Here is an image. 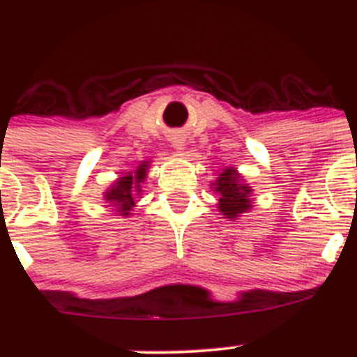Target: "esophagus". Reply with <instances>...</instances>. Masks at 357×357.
I'll list each match as a JSON object with an SVG mask.
<instances>
[{
  "label": "esophagus",
  "instance_id": "obj_1",
  "mask_svg": "<svg viewBox=\"0 0 357 357\" xmlns=\"http://www.w3.org/2000/svg\"><path fill=\"white\" fill-rule=\"evenodd\" d=\"M173 148H175L176 151H184L185 150V144H184V139H181V137H175V139L172 141Z\"/></svg>",
  "mask_w": 357,
  "mask_h": 357
}]
</instances>
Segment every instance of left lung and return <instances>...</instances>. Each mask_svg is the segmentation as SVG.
Returning <instances> with one entry per match:
<instances>
[{"label": "left lung", "instance_id": "1", "mask_svg": "<svg viewBox=\"0 0 357 357\" xmlns=\"http://www.w3.org/2000/svg\"><path fill=\"white\" fill-rule=\"evenodd\" d=\"M211 189L218 195V211L227 220H238L254 207V189L247 184L238 168L227 166L218 173L216 181L211 182Z\"/></svg>", "mask_w": 357, "mask_h": 357}]
</instances>
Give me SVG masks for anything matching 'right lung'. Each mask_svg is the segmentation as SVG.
Masks as SVG:
<instances>
[{
	"label": "right lung",
	"mask_w": 357,
	"mask_h": 357,
	"mask_svg": "<svg viewBox=\"0 0 357 357\" xmlns=\"http://www.w3.org/2000/svg\"><path fill=\"white\" fill-rule=\"evenodd\" d=\"M151 160H141V164L135 168V172H127L125 175L118 176L103 193V200L109 204V207H114L118 216L128 218L132 209L135 207V198L143 193L141 184L146 181L148 168Z\"/></svg>",
	"instance_id": "1"
}]
</instances>
